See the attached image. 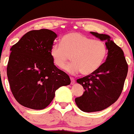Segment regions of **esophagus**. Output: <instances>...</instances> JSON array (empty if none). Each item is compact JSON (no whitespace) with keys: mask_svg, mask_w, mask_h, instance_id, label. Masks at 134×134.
<instances>
[{"mask_svg":"<svg viewBox=\"0 0 134 134\" xmlns=\"http://www.w3.org/2000/svg\"><path fill=\"white\" fill-rule=\"evenodd\" d=\"M70 80H71V84H74L75 82V80L73 77H70Z\"/></svg>","mask_w":134,"mask_h":134,"instance_id":"34e87169","label":"esophagus"}]
</instances>
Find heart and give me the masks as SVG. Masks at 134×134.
Wrapping results in <instances>:
<instances>
[{
	"instance_id": "obj_1",
	"label": "heart",
	"mask_w": 134,
	"mask_h": 134,
	"mask_svg": "<svg viewBox=\"0 0 134 134\" xmlns=\"http://www.w3.org/2000/svg\"><path fill=\"white\" fill-rule=\"evenodd\" d=\"M107 53L108 49L103 42L92 40L78 32L65 35L62 44H53L50 49L51 57L59 68H64L71 56L73 62L64 69L72 75L79 72L83 75L93 73L104 62Z\"/></svg>"
}]
</instances>
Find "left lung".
<instances>
[{
	"instance_id": "8db88e82",
	"label": "left lung",
	"mask_w": 134,
	"mask_h": 134,
	"mask_svg": "<svg viewBox=\"0 0 134 134\" xmlns=\"http://www.w3.org/2000/svg\"><path fill=\"white\" fill-rule=\"evenodd\" d=\"M90 34L105 42L108 57L93 73L77 80L85 92L75 99V103L85 112L101 111L116 102L122 92L128 71L124 53L110 36L96 32Z\"/></svg>"
}]
</instances>
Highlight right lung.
<instances>
[{"label": "right lung", "instance_id": "add662e5", "mask_svg": "<svg viewBox=\"0 0 134 134\" xmlns=\"http://www.w3.org/2000/svg\"><path fill=\"white\" fill-rule=\"evenodd\" d=\"M57 37L48 29L33 30L21 37L10 51L7 74L15 100L33 109L46 108L70 77L54 65L50 49Z\"/></svg>", "mask_w": 134, "mask_h": 134}]
</instances>
